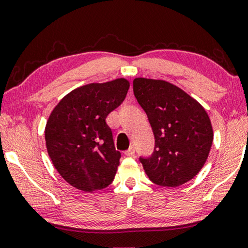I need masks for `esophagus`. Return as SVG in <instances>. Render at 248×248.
Masks as SVG:
<instances>
[{
    "label": "esophagus",
    "instance_id": "obj_1",
    "mask_svg": "<svg viewBox=\"0 0 248 248\" xmlns=\"http://www.w3.org/2000/svg\"><path fill=\"white\" fill-rule=\"evenodd\" d=\"M134 154H135V149H134L133 145H131V147L124 152V155H127V157H132V155H134Z\"/></svg>",
    "mask_w": 248,
    "mask_h": 248
}]
</instances>
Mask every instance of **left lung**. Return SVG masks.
Listing matches in <instances>:
<instances>
[{
  "label": "left lung",
  "instance_id": "1",
  "mask_svg": "<svg viewBox=\"0 0 248 248\" xmlns=\"http://www.w3.org/2000/svg\"><path fill=\"white\" fill-rule=\"evenodd\" d=\"M133 93L155 135L152 155L140 157L149 179L165 187L191 181L204 166L213 141L205 109L181 88L164 80L137 78Z\"/></svg>",
  "mask_w": 248,
  "mask_h": 248
}]
</instances>
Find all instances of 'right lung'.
I'll return each instance as SVG.
<instances>
[{
  "label": "right lung",
  "instance_id": "right-lung-1",
  "mask_svg": "<svg viewBox=\"0 0 248 248\" xmlns=\"http://www.w3.org/2000/svg\"><path fill=\"white\" fill-rule=\"evenodd\" d=\"M124 78L89 83L67 93L49 115L45 127L48 155L73 187L94 192L113 182L121 152L115 149L106 117L126 97Z\"/></svg>",
  "mask_w": 248,
  "mask_h": 248
}]
</instances>
